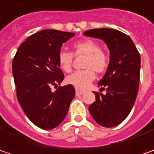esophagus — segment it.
<instances>
[{"instance_id":"obj_1","label":"esophagus","mask_w":154,"mask_h":154,"mask_svg":"<svg viewBox=\"0 0 154 154\" xmlns=\"http://www.w3.org/2000/svg\"><path fill=\"white\" fill-rule=\"evenodd\" d=\"M86 92V90H83V89H79V88H76L75 89V92H76V95H82L84 92Z\"/></svg>"}]
</instances>
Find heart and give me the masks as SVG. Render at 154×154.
<instances>
[{"instance_id":"heart-1","label":"heart","mask_w":154,"mask_h":154,"mask_svg":"<svg viewBox=\"0 0 154 154\" xmlns=\"http://www.w3.org/2000/svg\"><path fill=\"white\" fill-rule=\"evenodd\" d=\"M73 54L61 51L58 55L60 68L66 73L72 70L74 56H86L83 67L86 68L75 71L66 78V82L77 88H85L95 78V71L98 74L104 73L109 67V58L105 52L101 51L100 45L92 39H84L73 45Z\"/></svg>"}]
</instances>
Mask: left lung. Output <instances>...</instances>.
Listing matches in <instances>:
<instances>
[{"mask_svg":"<svg viewBox=\"0 0 154 154\" xmlns=\"http://www.w3.org/2000/svg\"><path fill=\"white\" fill-rule=\"evenodd\" d=\"M84 35L102 39L109 47V67L98 82V86L106 93L94 92L96 101L89 106V111L99 125L115 127L125 120L137 97L140 68L139 51L128 35L115 29H92Z\"/></svg>","mask_w":154,"mask_h":154,"instance_id":"obj_1","label":"left lung"}]
</instances>
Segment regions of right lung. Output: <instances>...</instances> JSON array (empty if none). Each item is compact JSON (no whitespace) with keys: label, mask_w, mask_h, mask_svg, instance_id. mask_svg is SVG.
<instances>
[{"label":"right lung","mask_w":154,"mask_h":154,"mask_svg":"<svg viewBox=\"0 0 154 154\" xmlns=\"http://www.w3.org/2000/svg\"><path fill=\"white\" fill-rule=\"evenodd\" d=\"M74 33L44 30L23 42L13 60L18 101L27 117L43 129L57 127L75 95L72 85L58 86L64 74L58 63L62 44ZM54 85L57 89L51 91Z\"/></svg>","instance_id":"1"}]
</instances>
